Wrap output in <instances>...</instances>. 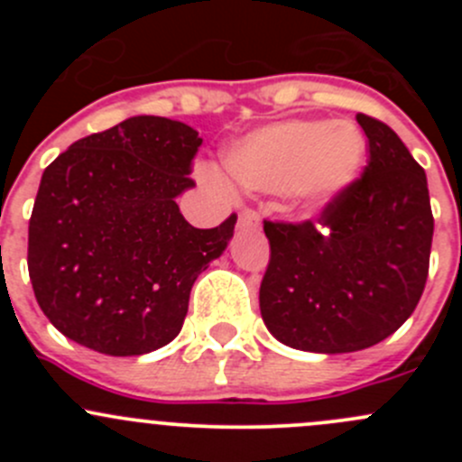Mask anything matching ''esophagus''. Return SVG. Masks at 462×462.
<instances>
[{
    "label": "esophagus",
    "mask_w": 462,
    "mask_h": 462,
    "mask_svg": "<svg viewBox=\"0 0 462 462\" xmlns=\"http://www.w3.org/2000/svg\"><path fill=\"white\" fill-rule=\"evenodd\" d=\"M259 223V217L257 212H253V209H244V212L239 214V230H248V227H254Z\"/></svg>",
    "instance_id": "obj_1"
}]
</instances>
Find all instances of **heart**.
I'll return each instance as SVG.
<instances>
[{"instance_id":"b5f03b06","label":"heart","mask_w":462,"mask_h":462,"mask_svg":"<svg viewBox=\"0 0 462 462\" xmlns=\"http://www.w3.org/2000/svg\"><path fill=\"white\" fill-rule=\"evenodd\" d=\"M365 156V134L351 120H283L232 141L221 167L239 188L283 192L297 208L318 209L356 183Z\"/></svg>"}]
</instances>
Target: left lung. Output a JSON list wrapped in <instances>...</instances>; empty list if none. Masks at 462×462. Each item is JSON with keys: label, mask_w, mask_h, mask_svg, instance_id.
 <instances>
[{"label": "left lung", "mask_w": 462, "mask_h": 462, "mask_svg": "<svg viewBox=\"0 0 462 462\" xmlns=\"http://www.w3.org/2000/svg\"><path fill=\"white\" fill-rule=\"evenodd\" d=\"M356 118L369 138L365 176L328 203L318 226L263 223L261 318L297 351L374 346L411 318L425 291L433 236L425 170L393 129Z\"/></svg>", "instance_id": "obj_1"}]
</instances>
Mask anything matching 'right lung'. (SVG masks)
<instances>
[{"instance_id": "obj_1", "label": "right lung", "mask_w": 462, "mask_h": 462, "mask_svg": "<svg viewBox=\"0 0 462 462\" xmlns=\"http://www.w3.org/2000/svg\"><path fill=\"white\" fill-rule=\"evenodd\" d=\"M197 129L132 116L73 143L44 170L29 223V274L51 324L105 356H144L183 328L199 274L226 253L232 214L192 227L176 199L194 188Z\"/></svg>"}]
</instances>
